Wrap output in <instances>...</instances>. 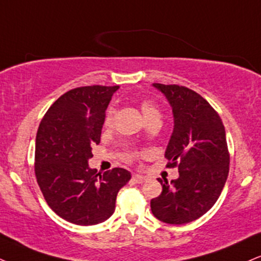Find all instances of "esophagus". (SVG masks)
Listing matches in <instances>:
<instances>
[{
  "mask_svg": "<svg viewBox=\"0 0 261 261\" xmlns=\"http://www.w3.org/2000/svg\"><path fill=\"white\" fill-rule=\"evenodd\" d=\"M133 180L138 184H143V182L146 181V176L144 175H140V174H134L133 175Z\"/></svg>",
  "mask_w": 261,
  "mask_h": 261,
  "instance_id": "34e87169",
  "label": "esophagus"
}]
</instances>
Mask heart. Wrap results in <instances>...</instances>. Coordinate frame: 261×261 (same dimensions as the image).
Returning a JSON list of instances; mask_svg holds the SVG:
<instances>
[{
	"label": "heart",
	"mask_w": 261,
	"mask_h": 261,
	"mask_svg": "<svg viewBox=\"0 0 261 261\" xmlns=\"http://www.w3.org/2000/svg\"><path fill=\"white\" fill-rule=\"evenodd\" d=\"M140 109H141V112H143L144 117H145V120L147 122L153 120V118H161L160 109L157 108V105L153 104L152 101H150V100L141 101ZM114 118H115V109L110 108L109 109L108 114H106V117H105L106 127H111L112 123H114Z\"/></svg>",
	"instance_id": "heart-1"
}]
</instances>
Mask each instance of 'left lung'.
<instances>
[{"label": "left lung", "mask_w": 261, "mask_h": 261, "mask_svg": "<svg viewBox=\"0 0 261 261\" xmlns=\"http://www.w3.org/2000/svg\"><path fill=\"white\" fill-rule=\"evenodd\" d=\"M172 108L174 128L167 145V167L178 166V179L159 181L162 192L151 212L166 224L191 223L213 207L229 174L226 134L218 112L205 99L182 86L153 83Z\"/></svg>", "instance_id": "8db88e82"}]
</instances>
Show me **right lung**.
I'll return each instance as SVG.
<instances>
[{"label": "right lung", "mask_w": 261, "mask_h": 261, "mask_svg": "<svg viewBox=\"0 0 261 261\" xmlns=\"http://www.w3.org/2000/svg\"><path fill=\"white\" fill-rule=\"evenodd\" d=\"M118 86H89L60 96L42 118L35 146V174L44 199L60 218L88 226L115 212L116 197L130 173H96L88 165L100 143L105 111Z\"/></svg>", "instance_id": "obj_1"}]
</instances>
